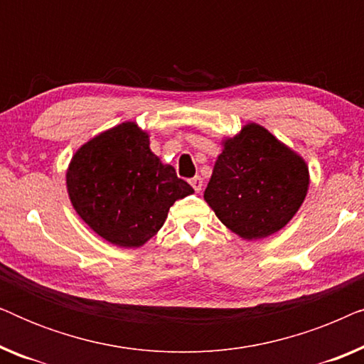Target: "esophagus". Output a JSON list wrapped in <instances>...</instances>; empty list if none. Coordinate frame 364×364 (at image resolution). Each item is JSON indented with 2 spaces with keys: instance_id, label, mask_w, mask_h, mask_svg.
<instances>
[{
  "instance_id": "1",
  "label": "esophagus",
  "mask_w": 364,
  "mask_h": 364,
  "mask_svg": "<svg viewBox=\"0 0 364 364\" xmlns=\"http://www.w3.org/2000/svg\"><path fill=\"white\" fill-rule=\"evenodd\" d=\"M191 186L193 187V191H196V192H200L202 186H203V181L198 176H196L193 178H191Z\"/></svg>"
}]
</instances>
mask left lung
<instances>
[{"label": "left lung", "mask_w": 364, "mask_h": 364, "mask_svg": "<svg viewBox=\"0 0 364 364\" xmlns=\"http://www.w3.org/2000/svg\"><path fill=\"white\" fill-rule=\"evenodd\" d=\"M203 198L245 240L282 230L305 200L310 173L295 151L255 122L228 137Z\"/></svg>", "instance_id": "1"}]
</instances>
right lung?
Wrapping results in <instances>:
<instances>
[{"label": "right lung", "mask_w": 364, "mask_h": 364, "mask_svg": "<svg viewBox=\"0 0 364 364\" xmlns=\"http://www.w3.org/2000/svg\"><path fill=\"white\" fill-rule=\"evenodd\" d=\"M149 144L136 122H122L79 147L66 172L74 210L117 247H142L161 230L173 202L193 193Z\"/></svg>", "instance_id": "obj_1"}]
</instances>
